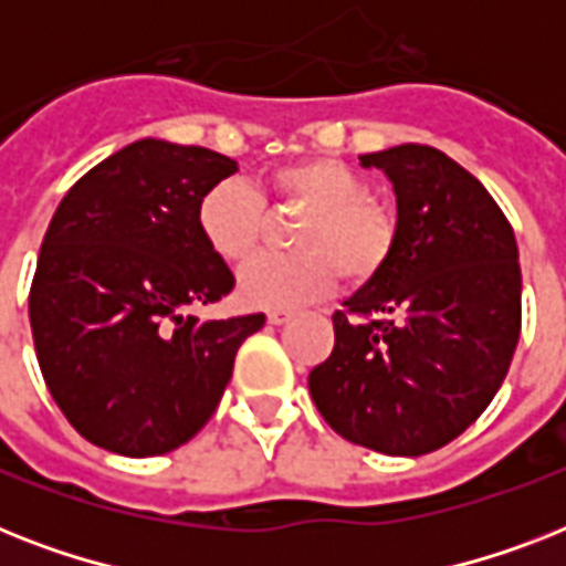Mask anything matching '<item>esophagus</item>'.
Wrapping results in <instances>:
<instances>
[{
	"instance_id": "obj_1",
	"label": "esophagus",
	"mask_w": 566,
	"mask_h": 566,
	"mask_svg": "<svg viewBox=\"0 0 566 566\" xmlns=\"http://www.w3.org/2000/svg\"><path fill=\"white\" fill-rule=\"evenodd\" d=\"M287 319H291L287 311H266V323H270V326H282Z\"/></svg>"
}]
</instances>
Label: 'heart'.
Masks as SVG:
<instances>
[{
  "label": "heart",
  "instance_id": "b5f03b06",
  "mask_svg": "<svg viewBox=\"0 0 566 566\" xmlns=\"http://www.w3.org/2000/svg\"><path fill=\"white\" fill-rule=\"evenodd\" d=\"M264 188L279 205L305 211L293 229L291 255H261L238 275L240 300L255 308H300L335 287L337 273L367 284L396 247L394 217L370 199V185L335 158H302L266 172ZM196 222L213 255L247 261L266 229L264 199L243 181L205 190Z\"/></svg>",
  "mask_w": 566,
  "mask_h": 566
}]
</instances>
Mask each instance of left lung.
I'll return each instance as SVG.
<instances>
[{
    "mask_svg": "<svg viewBox=\"0 0 566 566\" xmlns=\"http://www.w3.org/2000/svg\"><path fill=\"white\" fill-rule=\"evenodd\" d=\"M396 193L387 266L335 311V349L308 376L323 420L358 447L426 455L491 405L520 340L514 229L434 146L361 155Z\"/></svg>",
    "mask_w": 566,
    "mask_h": 566,
    "instance_id": "8db88e82",
    "label": "left lung"
}]
</instances>
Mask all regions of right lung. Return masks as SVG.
Wrapping results in <instances>:
<instances>
[{
    "mask_svg": "<svg viewBox=\"0 0 566 566\" xmlns=\"http://www.w3.org/2000/svg\"><path fill=\"white\" fill-rule=\"evenodd\" d=\"M238 161L144 137L84 172L40 247L29 319L40 373L82 438L164 455L211 420L234 355L264 314H185L234 287L196 208Z\"/></svg>",
    "mask_w": 566,
    "mask_h": 566,
    "instance_id": "1",
    "label": "right lung"
}]
</instances>
